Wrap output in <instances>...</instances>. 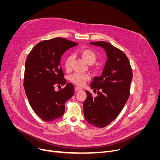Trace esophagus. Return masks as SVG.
I'll list each match as a JSON object with an SVG mask.
<instances>
[{
    "label": "esophagus",
    "instance_id": "1",
    "mask_svg": "<svg viewBox=\"0 0 160 160\" xmlns=\"http://www.w3.org/2000/svg\"><path fill=\"white\" fill-rule=\"evenodd\" d=\"M74 89H75V91H82V88H79V87H75Z\"/></svg>",
    "mask_w": 160,
    "mask_h": 160
}]
</instances>
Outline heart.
Returning <instances> with one entry per match:
<instances>
[{"label":"heart","mask_w":160,"mask_h":160,"mask_svg":"<svg viewBox=\"0 0 160 160\" xmlns=\"http://www.w3.org/2000/svg\"><path fill=\"white\" fill-rule=\"evenodd\" d=\"M78 54L89 64L93 63L97 60V54L95 52L89 48H82L78 50ZM72 62V58L71 56H68L65 58L64 66L67 71H69L71 69ZM89 78L90 77L89 74L79 72H75L70 77V80L79 86L84 85L86 82L89 80Z\"/></svg>","instance_id":"b5f03b06"}]
</instances>
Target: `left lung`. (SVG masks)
<instances>
[{
	"instance_id": "left-lung-1",
	"label": "left lung",
	"mask_w": 160,
	"mask_h": 160,
	"mask_svg": "<svg viewBox=\"0 0 160 160\" xmlns=\"http://www.w3.org/2000/svg\"><path fill=\"white\" fill-rule=\"evenodd\" d=\"M90 44L102 47L107 60L99 77H95L91 89L98 90L93 97L86 91L87 98L83 104L86 121L98 128H104L119 115L130 95L132 70L128 59L122 50L106 41L92 42ZM97 92V91H96Z\"/></svg>"
}]
</instances>
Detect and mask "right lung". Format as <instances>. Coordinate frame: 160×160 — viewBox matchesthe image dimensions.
Masks as SVG:
<instances>
[{"label":"right lung","instance_id":"1","mask_svg":"<svg viewBox=\"0 0 160 160\" xmlns=\"http://www.w3.org/2000/svg\"><path fill=\"white\" fill-rule=\"evenodd\" d=\"M78 43L62 38L39 42L28 54L25 62L24 88L33 110L46 122L63 115L65 103L74 95L71 83L58 91L55 86L66 83L60 67L61 56L65 50Z\"/></svg>","mask_w":160,"mask_h":160}]
</instances>
